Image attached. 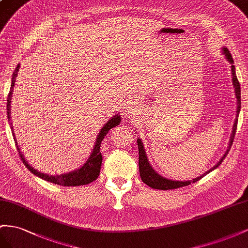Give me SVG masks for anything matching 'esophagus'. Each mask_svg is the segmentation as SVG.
<instances>
[{
    "mask_svg": "<svg viewBox=\"0 0 248 248\" xmlns=\"http://www.w3.org/2000/svg\"><path fill=\"white\" fill-rule=\"evenodd\" d=\"M137 111H139V109L136 107L135 105L131 104L128 106V107H126V113H128V114H135Z\"/></svg>",
    "mask_w": 248,
    "mask_h": 248,
    "instance_id": "34e87169",
    "label": "esophagus"
}]
</instances>
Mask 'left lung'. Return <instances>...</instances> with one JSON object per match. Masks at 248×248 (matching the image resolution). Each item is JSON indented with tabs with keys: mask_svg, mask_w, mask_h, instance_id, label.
<instances>
[{
	"mask_svg": "<svg viewBox=\"0 0 248 248\" xmlns=\"http://www.w3.org/2000/svg\"><path fill=\"white\" fill-rule=\"evenodd\" d=\"M223 54L225 55L226 59L231 63V70H232V85H234L235 88V94L237 97V115H236V119H235V124L232 125V135H231V139H230V144H229V148L228 151L225 152V154L223 155V157L220 159V161L213 167L211 168L210 170H208L207 172H204L203 174H202L199 178H195L192 181H186V182H182V181H171L163 178L160 174H158L155 172L154 169L152 168L150 162L147 160L146 157V153L144 150V146L142 141L141 139H137V143H138V150H139V172H140V178L142 180L143 183H145L147 186H150L154 189H160V190H169V189H176V188H181L184 186H188L190 185L191 183H195L197 181H200L202 176L207 175L209 172H211L212 170H214L215 168H217L219 165L221 164V162L225 159L226 155H228L230 148L232 144V141H234V137L236 134V130H237V124H238V116H239V112L240 109H241V89H240V84L239 81L237 79L236 76V69L234 66V60H232V57L231 53L229 52V49L226 47H223Z\"/></svg>",
	"mask_w": 248,
	"mask_h": 248,
	"instance_id": "left-lung-1",
	"label": "left lung"
}]
</instances>
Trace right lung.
<instances>
[{
    "label": "right lung",
    "mask_w": 248,
    "mask_h": 248,
    "mask_svg": "<svg viewBox=\"0 0 248 248\" xmlns=\"http://www.w3.org/2000/svg\"><path fill=\"white\" fill-rule=\"evenodd\" d=\"M18 70H19V64L16 66V70L13 72L12 80H11V87H10V91L8 93V97H7V118H8V120H9V124H10L13 137H14V133H13V130H12V123L10 120V117H11L10 108H11V98H12L13 87H14V83H16V78L17 77ZM120 120H122V118H120L119 114H116L115 116H113L112 118H110L109 122L103 126V129L100 131V133H98V136L96 138L93 151V153H91L90 157L88 158L86 163H85L81 168L77 169V170H75V171H72L69 173H63V174H60V175H48V174H46V173L39 172V171L36 170V169H34L31 165L28 164V162L25 160L23 154L20 153L16 137H14V141H16L17 152H18L20 159H22V161H23V163L33 174L39 176V178L42 179V180H46L47 182L57 184V185H61V186L74 187V186L87 185V184L95 181L97 179V176L100 175L101 165H102V161H103L102 154L100 152V147H101V143H102L103 139L105 138L106 134L109 132V130H111L113 126H116V125L119 124Z\"/></svg>",
    "instance_id": "obj_1"
}]
</instances>
